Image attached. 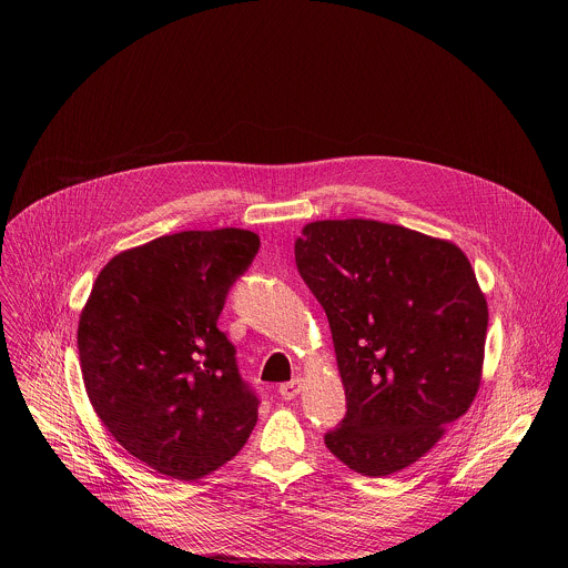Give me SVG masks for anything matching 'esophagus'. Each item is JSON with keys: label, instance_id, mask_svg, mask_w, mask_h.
I'll return each instance as SVG.
<instances>
[{"label": "esophagus", "instance_id": "esophagus-1", "mask_svg": "<svg viewBox=\"0 0 568 568\" xmlns=\"http://www.w3.org/2000/svg\"><path fill=\"white\" fill-rule=\"evenodd\" d=\"M301 388H303V379H301V377H294L292 382L281 384L278 393H281V397H283V399H294V397L301 393Z\"/></svg>", "mask_w": 568, "mask_h": 568}]
</instances>
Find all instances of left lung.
Masks as SVG:
<instances>
[{
    "instance_id": "1",
    "label": "left lung",
    "mask_w": 568,
    "mask_h": 568,
    "mask_svg": "<svg viewBox=\"0 0 568 568\" xmlns=\"http://www.w3.org/2000/svg\"><path fill=\"white\" fill-rule=\"evenodd\" d=\"M296 267L326 310L348 412L326 447L364 476L420 460L483 379L488 301L458 245L377 220L301 229Z\"/></svg>"
}]
</instances>
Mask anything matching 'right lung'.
<instances>
[{"label":"right lung","instance_id":"add662e5","mask_svg":"<svg viewBox=\"0 0 568 568\" xmlns=\"http://www.w3.org/2000/svg\"><path fill=\"white\" fill-rule=\"evenodd\" d=\"M261 237L182 231L116 254L78 321L88 397L114 440L159 474L197 480L231 460L258 420L235 348L217 331L231 283Z\"/></svg>","mask_w":568,"mask_h":568}]
</instances>
